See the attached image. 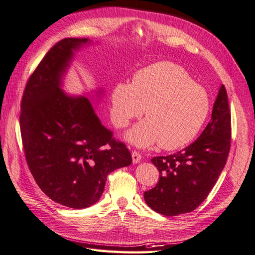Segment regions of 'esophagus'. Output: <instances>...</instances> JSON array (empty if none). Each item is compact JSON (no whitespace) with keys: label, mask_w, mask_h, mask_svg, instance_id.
Instances as JSON below:
<instances>
[{"label":"esophagus","mask_w":255,"mask_h":255,"mask_svg":"<svg viewBox=\"0 0 255 255\" xmlns=\"http://www.w3.org/2000/svg\"><path fill=\"white\" fill-rule=\"evenodd\" d=\"M140 160H141V156L139 154V152L133 151L132 152V161H133V163H138Z\"/></svg>","instance_id":"obj_1"}]
</instances>
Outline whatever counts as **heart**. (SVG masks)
<instances>
[{"label": "heart", "instance_id": "b5f03b06", "mask_svg": "<svg viewBox=\"0 0 255 255\" xmlns=\"http://www.w3.org/2000/svg\"><path fill=\"white\" fill-rule=\"evenodd\" d=\"M111 120L126 128L144 108L146 120L134 126L126 138L137 147L159 141L174 150L194 139L210 111L208 92L181 66L160 61L136 72L132 83H117L110 95Z\"/></svg>", "mask_w": 255, "mask_h": 255}]
</instances>
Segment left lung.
Masks as SVG:
<instances>
[{
	"label": "left lung",
	"mask_w": 255,
	"mask_h": 255,
	"mask_svg": "<svg viewBox=\"0 0 255 255\" xmlns=\"http://www.w3.org/2000/svg\"><path fill=\"white\" fill-rule=\"evenodd\" d=\"M231 134L227 93L221 85L211 121L198 139L181 151L151 159L160 178L156 187L145 191L148 206L165 216L189 213L199 207L226 164Z\"/></svg>",
	"instance_id": "8db88e82"
}]
</instances>
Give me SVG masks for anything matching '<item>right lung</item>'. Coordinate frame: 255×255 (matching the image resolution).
<instances>
[{
    "mask_svg": "<svg viewBox=\"0 0 255 255\" xmlns=\"http://www.w3.org/2000/svg\"><path fill=\"white\" fill-rule=\"evenodd\" d=\"M90 44L86 38L56 43L30 77L21 101L20 132L29 169L49 199L72 209L95 204L109 173L132 163L127 146L113 139L93 107L104 90L73 96L63 89L74 53Z\"/></svg>",
    "mask_w": 255,
    "mask_h": 255,
    "instance_id": "right-lung-1",
    "label": "right lung"
}]
</instances>
